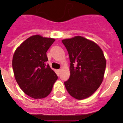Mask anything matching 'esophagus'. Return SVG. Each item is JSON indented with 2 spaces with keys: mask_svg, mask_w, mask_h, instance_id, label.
I'll return each mask as SVG.
<instances>
[{
  "mask_svg": "<svg viewBox=\"0 0 123 123\" xmlns=\"http://www.w3.org/2000/svg\"><path fill=\"white\" fill-rule=\"evenodd\" d=\"M61 70H62L61 69H59V70H58V71H59V72H61Z\"/></svg>",
  "mask_w": 123,
  "mask_h": 123,
  "instance_id": "esophagus-1",
  "label": "esophagus"
}]
</instances>
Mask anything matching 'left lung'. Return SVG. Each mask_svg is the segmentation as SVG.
Here are the masks:
<instances>
[{"instance_id": "1", "label": "left lung", "mask_w": 123, "mask_h": 123, "mask_svg": "<svg viewBox=\"0 0 123 123\" xmlns=\"http://www.w3.org/2000/svg\"><path fill=\"white\" fill-rule=\"evenodd\" d=\"M71 62L70 77L64 82L68 93L77 99L93 94L103 82L106 59L101 48L94 41L77 36L62 40Z\"/></svg>"}]
</instances>
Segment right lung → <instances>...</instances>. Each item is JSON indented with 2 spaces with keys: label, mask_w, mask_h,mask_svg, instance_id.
<instances>
[{
  "label": "right lung",
  "mask_w": 123,
  "mask_h": 123,
  "mask_svg": "<svg viewBox=\"0 0 123 123\" xmlns=\"http://www.w3.org/2000/svg\"><path fill=\"white\" fill-rule=\"evenodd\" d=\"M55 39L36 34L25 40L12 57L14 78L21 89L30 97L41 99L51 92L57 76L46 65V52Z\"/></svg>",
  "instance_id": "add662e5"
}]
</instances>
